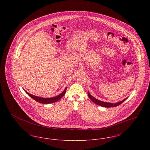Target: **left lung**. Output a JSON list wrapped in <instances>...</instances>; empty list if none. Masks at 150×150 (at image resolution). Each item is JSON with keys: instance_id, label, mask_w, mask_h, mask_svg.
<instances>
[{"instance_id": "1", "label": "left lung", "mask_w": 150, "mask_h": 150, "mask_svg": "<svg viewBox=\"0 0 150 150\" xmlns=\"http://www.w3.org/2000/svg\"><path fill=\"white\" fill-rule=\"evenodd\" d=\"M88 96L90 98V99L92 100L94 103H95L97 105H99V106H100L105 107H113L117 106H119V105H120L121 103H122L124 101H125V100L127 99V98H126L124 100H121L120 102H118L117 103H110V102L101 101V100H100L95 98L94 97H93V96L90 94V93L89 92V91H88Z\"/></svg>"}]
</instances>
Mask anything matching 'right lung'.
Segmentation results:
<instances>
[{"label": "right lung", "mask_w": 150, "mask_h": 150, "mask_svg": "<svg viewBox=\"0 0 150 150\" xmlns=\"http://www.w3.org/2000/svg\"><path fill=\"white\" fill-rule=\"evenodd\" d=\"M67 89V87L65 88L64 91L59 94V95H58L57 96L54 97H51V98H43V97H40L38 96H36L34 95H33L30 93L27 92L26 91H25V92L27 93L29 96H30L32 98H33L34 100H35L36 102L40 103H44V104H48V103H54L57 102L58 100H60L64 96V94L66 93V91Z\"/></svg>", "instance_id": "add662e5"}]
</instances>
